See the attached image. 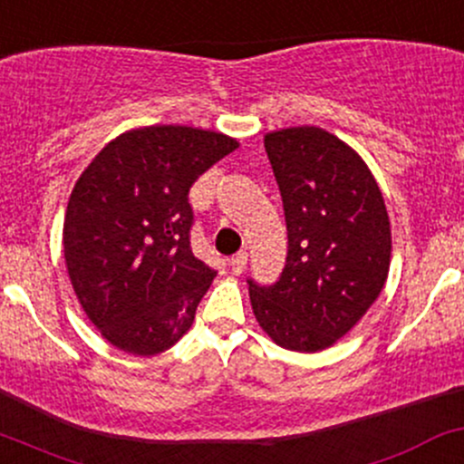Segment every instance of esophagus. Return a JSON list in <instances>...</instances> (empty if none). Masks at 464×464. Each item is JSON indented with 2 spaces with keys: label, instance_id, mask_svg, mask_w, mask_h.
<instances>
[{
  "label": "esophagus",
  "instance_id": "esophagus-1",
  "mask_svg": "<svg viewBox=\"0 0 464 464\" xmlns=\"http://www.w3.org/2000/svg\"><path fill=\"white\" fill-rule=\"evenodd\" d=\"M246 259H248L246 251H240V253H237V256L231 257V262H228V266H231L233 275L244 273V268H246Z\"/></svg>",
  "mask_w": 464,
  "mask_h": 464
}]
</instances>
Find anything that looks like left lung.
<instances>
[{
    "mask_svg": "<svg viewBox=\"0 0 464 464\" xmlns=\"http://www.w3.org/2000/svg\"><path fill=\"white\" fill-rule=\"evenodd\" d=\"M264 147L282 193L288 257L277 284L248 282L253 314L282 348L322 353L388 282V208L363 158L322 127L268 131Z\"/></svg>",
    "mask_w": 464,
    "mask_h": 464,
    "instance_id": "1",
    "label": "left lung"
}]
</instances>
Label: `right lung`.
<instances>
[{"label": "right lung", "instance_id": "add662e5", "mask_svg": "<svg viewBox=\"0 0 464 464\" xmlns=\"http://www.w3.org/2000/svg\"><path fill=\"white\" fill-rule=\"evenodd\" d=\"M237 147L200 127H136L79 176L63 220L65 268L81 308L114 348L151 356L191 328L216 271L191 253L189 189Z\"/></svg>", "mask_w": 464, "mask_h": 464}]
</instances>
